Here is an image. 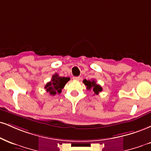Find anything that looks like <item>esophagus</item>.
<instances>
[{"mask_svg": "<svg viewBox=\"0 0 151 151\" xmlns=\"http://www.w3.org/2000/svg\"><path fill=\"white\" fill-rule=\"evenodd\" d=\"M73 79L74 81H79V79H80V77H74Z\"/></svg>", "mask_w": 151, "mask_h": 151, "instance_id": "esophagus-1", "label": "esophagus"}]
</instances>
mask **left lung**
<instances>
[{
  "instance_id": "1",
  "label": "left lung",
  "mask_w": 151,
  "mask_h": 151,
  "mask_svg": "<svg viewBox=\"0 0 151 151\" xmlns=\"http://www.w3.org/2000/svg\"><path fill=\"white\" fill-rule=\"evenodd\" d=\"M83 82L85 84V86H86L87 90H92L94 92V93L96 94V95H98L100 92L102 91V87L100 86L99 84H98L96 83V81L94 80V79H92V80H86V79H84L83 81Z\"/></svg>"
}]
</instances>
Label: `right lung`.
Here are the masks:
<instances>
[{
  "label": "right lung",
  "mask_w": 151,
  "mask_h": 151,
  "mask_svg": "<svg viewBox=\"0 0 151 151\" xmlns=\"http://www.w3.org/2000/svg\"><path fill=\"white\" fill-rule=\"evenodd\" d=\"M70 79V77H60L57 73H55L52 75L50 81L46 83L45 88L50 95L54 96L56 93H60L62 89Z\"/></svg>",
  "instance_id": "right-lung-1"
}]
</instances>
